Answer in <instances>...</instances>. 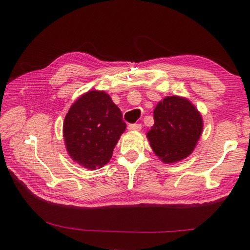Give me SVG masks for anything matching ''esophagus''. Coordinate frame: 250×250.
Returning <instances> with one entry per match:
<instances>
[{"label": "esophagus", "mask_w": 250, "mask_h": 250, "mask_svg": "<svg viewBox=\"0 0 250 250\" xmlns=\"http://www.w3.org/2000/svg\"><path fill=\"white\" fill-rule=\"evenodd\" d=\"M128 129L130 131H140L141 130V125L140 124H131L128 125Z\"/></svg>", "instance_id": "obj_1"}]
</instances>
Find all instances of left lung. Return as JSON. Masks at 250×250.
Here are the masks:
<instances>
[{"mask_svg":"<svg viewBox=\"0 0 250 250\" xmlns=\"http://www.w3.org/2000/svg\"><path fill=\"white\" fill-rule=\"evenodd\" d=\"M153 118L154 125L146 137L163 162H177L192 153L202 134L203 120L188 99L167 97L155 107Z\"/></svg>","mask_w":250,"mask_h":250,"instance_id":"1","label":"left lung"}]
</instances>
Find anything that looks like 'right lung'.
I'll return each instance as SVG.
<instances>
[{"label":"right lung","mask_w":250,"mask_h":250,"mask_svg":"<svg viewBox=\"0 0 250 250\" xmlns=\"http://www.w3.org/2000/svg\"><path fill=\"white\" fill-rule=\"evenodd\" d=\"M125 122L120 109L104 91L92 90L75 101L64 121V139L70 158L90 170L111 159Z\"/></svg>","instance_id":"add662e5"}]
</instances>
